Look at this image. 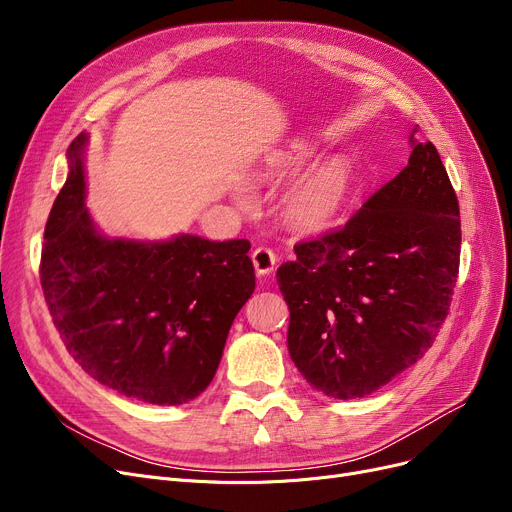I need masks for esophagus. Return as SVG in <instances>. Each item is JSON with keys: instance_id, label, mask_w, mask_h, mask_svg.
Here are the masks:
<instances>
[{"instance_id": "34e87169", "label": "esophagus", "mask_w": 512, "mask_h": 512, "mask_svg": "<svg viewBox=\"0 0 512 512\" xmlns=\"http://www.w3.org/2000/svg\"><path fill=\"white\" fill-rule=\"evenodd\" d=\"M251 259H253V265H255V272H257L259 276H265V274L274 272L276 261H278L276 253H274L272 249H267V247L255 249L253 255H251Z\"/></svg>"}]
</instances>
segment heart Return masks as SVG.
<instances>
[{"label":"heart","mask_w":512,"mask_h":512,"mask_svg":"<svg viewBox=\"0 0 512 512\" xmlns=\"http://www.w3.org/2000/svg\"><path fill=\"white\" fill-rule=\"evenodd\" d=\"M307 147H297L290 155L292 164L307 157ZM353 193V174L342 161L317 166L301 180L294 182L282 201V211L288 224L299 230L315 232L332 226L344 213ZM236 195L245 199V188Z\"/></svg>","instance_id":"1"}]
</instances>
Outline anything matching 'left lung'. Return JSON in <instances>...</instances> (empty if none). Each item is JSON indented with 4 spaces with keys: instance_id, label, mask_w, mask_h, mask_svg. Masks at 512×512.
<instances>
[{
    "instance_id": "1",
    "label": "left lung",
    "mask_w": 512,
    "mask_h": 512,
    "mask_svg": "<svg viewBox=\"0 0 512 512\" xmlns=\"http://www.w3.org/2000/svg\"><path fill=\"white\" fill-rule=\"evenodd\" d=\"M342 228L294 245L278 267L290 309L288 353L303 378L340 400L386 386L417 363L450 309L461 211L432 143Z\"/></svg>"
}]
</instances>
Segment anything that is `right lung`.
Segmentation results:
<instances>
[{
    "label": "right lung",
    "mask_w": 512,
    "mask_h": 512,
    "mask_svg": "<svg viewBox=\"0 0 512 512\" xmlns=\"http://www.w3.org/2000/svg\"><path fill=\"white\" fill-rule=\"evenodd\" d=\"M87 134L68 147L41 288L74 361L99 384L151 405H184L213 380L236 313L255 290L245 238H107L85 207Z\"/></svg>",
    "instance_id": "1"
}]
</instances>
